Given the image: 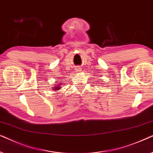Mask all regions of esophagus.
Segmentation results:
<instances>
[{
  "label": "esophagus",
  "mask_w": 153,
  "mask_h": 153,
  "mask_svg": "<svg viewBox=\"0 0 153 153\" xmlns=\"http://www.w3.org/2000/svg\"><path fill=\"white\" fill-rule=\"evenodd\" d=\"M76 70H77V71H78V72H80V71H82V68H77Z\"/></svg>",
  "instance_id": "esophagus-1"
}]
</instances>
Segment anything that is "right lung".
<instances>
[{"instance_id": "add662e5", "label": "right lung", "mask_w": 153, "mask_h": 153, "mask_svg": "<svg viewBox=\"0 0 153 153\" xmlns=\"http://www.w3.org/2000/svg\"><path fill=\"white\" fill-rule=\"evenodd\" d=\"M60 85H61V83H57V84H56V86H54V87H52V88L53 89V90L58 91V90H59L61 88H62Z\"/></svg>"}]
</instances>
